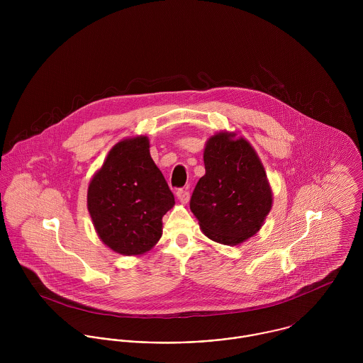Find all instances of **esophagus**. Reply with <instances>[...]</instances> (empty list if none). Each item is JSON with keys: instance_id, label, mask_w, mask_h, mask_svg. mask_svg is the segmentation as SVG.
<instances>
[{"instance_id": "34e87169", "label": "esophagus", "mask_w": 363, "mask_h": 363, "mask_svg": "<svg viewBox=\"0 0 363 363\" xmlns=\"http://www.w3.org/2000/svg\"><path fill=\"white\" fill-rule=\"evenodd\" d=\"M176 196H177V199H179V201H180L182 204H187L189 200H190V191H189L187 189H180V190H177Z\"/></svg>"}]
</instances>
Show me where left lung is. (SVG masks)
<instances>
[{
    "label": "left lung",
    "instance_id": "8db88e82",
    "mask_svg": "<svg viewBox=\"0 0 363 363\" xmlns=\"http://www.w3.org/2000/svg\"><path fill=\"white\" fill-rule=\"evenodd\" d=\"M204 164L190 209L211 240L240 245L259 232L272 207L264 166L245 138L226 131L208 140Z\"/></svg>",
    "mask_w": 363,
    "mask_h": 363
}]
</instances>
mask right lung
Listing matches in <instances>:
<instances>
[{
	"mask_svg": "<svg viewBox=\"0 0 363 363\" xmlns=\"http://www.w3.org/2000/svg\"><path fill=\"white\" fill-rule=\"evenodd\" d=\"M174 206L144 135L117 143L88 187V211L104 245L124 256L151 250L162 236V216Z\"/></svg>",
	"mask_w": 363,
	"mask_h": 363,
	"instance_id": "right-lung-1",
	"label": "right lung"
}]
</instances>
